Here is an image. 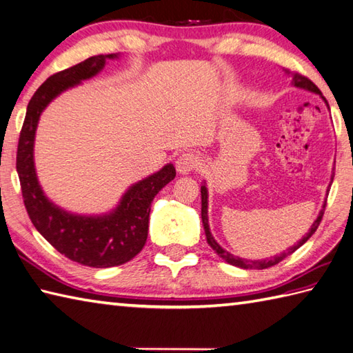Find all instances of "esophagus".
I'll list each match as a JSON object with an SVG mask.
<instances>
[{"label":"esophagus","instance_id":"1","mask_svg":"<svg viewBox=\"0 0 353 353\" xmlns=\"http://www.w3.org/2000/svg\"><path fill=\"white\" fill-rule=\"evenodd\" d=\"M201 166V160L196 154L183 152L176 159V170L179 174H189L192 170H196Z\"/></svg>","mask_w":353,"mask_h":353}]
</instances>
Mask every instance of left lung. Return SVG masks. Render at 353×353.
<instances>
[{"label":"left lung","instance_id":"8db88e82","mask_svg":"<svg viewBox=\"0 0 353 353\" xmlns=\"http://www.w3.org/2000/svg\"><path fill=\"white\" fill-rule=\"evenodd\" d=\"M287 72H288V70H287ZM288 74H290V72H288ZM292 77H293L292 83L296 85V88L310 90V92L317 93V95L322 97V92H320V89H319L317 85H316L314 83H312L311 80H308L307 77H303V75L297 74V72L293 74ZM322 98H323V97H322ZM323 99H325V98H323ZM325 103H326V99H325ZM326 104H327V103H326ZM332 179H334V175H332ZM201 199H202L201 216H202V223H203V230H205V236H207L208 245H210L211 248H213L214 252H216L219 256H221V258H223V260H225L226 263H230V264H232V265H237V268H241V269H268V268H272V265L278 264L279 261H283L287 255H292L296 249H299V248L303 245V243L307 241V240L312 236V234L316 232V230L319 228L320 222H322V217H323V213H325V207H326V201H325L322 210H320V213H319L317 219L314 221V223L311 225V230L307 232V236H305L299 243H297V245L290 248V249L287 250V252H283V254H279V255H276V256H273V258H270V260H256V261H250V260H245V258L234 256L232 254L226 252V250L222 249L221 245H219V243L214 240V237L211 236L210 226H208V214H207V213H208V192H207L205 184L201 185Z\"/></svg>","mask_w":353,"mask_h":353}]
</instances>
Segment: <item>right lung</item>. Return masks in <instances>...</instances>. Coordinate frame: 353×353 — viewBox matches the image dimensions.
<instances>
[{
    "label": "right lung",
    "instance_id": "right-lung-1",
    "mask_svg": "<svg viewBox=\"0 0 353 353\" xmlns=\"http://www.w3.org/2000/svg\"><path fill=\"white\" fill-rule=\"evenodd\" d=\"M114 57L116 54H99L51 75L30 99L17 154L22 198L34 228L61 255L97 269L121 265L132 260L143 249L148 239L151 202L155 194L175 178L174 164H166L157 174L131 185L112 213L78 216L54 205L43 194L36 176L33 146L43 108L63 90L97 75L104 68L105 60Z\"/></svg>",
    "mask_w": 353,
    "mask_h": 353
}]
</instances>
